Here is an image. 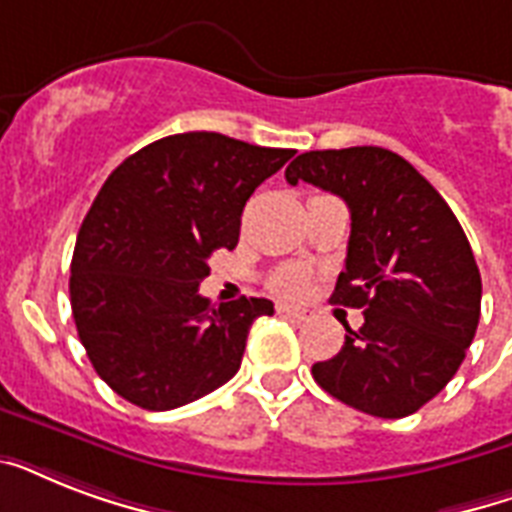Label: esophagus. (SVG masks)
<instances>
[{
  "instance_id": "1",
  "label": "esophagus",
  "mask_w": 512,
  "mask_h": 512,
  "mask_svg": "<svg viewBox=\"0 0 512 512\" xmlns=\"http://www.w3.org/2000/svg\"><path fill=\"white\" fill-rule=\"evenodd\" d=\"M279 316H284V319H292V321H305L308 319V311H303V308H295V305H279Z\"/></svg>"
}]
</instances>
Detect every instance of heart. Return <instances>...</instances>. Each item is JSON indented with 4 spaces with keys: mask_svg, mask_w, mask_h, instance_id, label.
I'll return each mask as SVG.
<instances>
[{
    "mask_svg": "<svg viewBox=\"0 0 512 512\" xmlns=\"http://www.w3.org/2000/svg\"><path fill=\"white\" fill-rule=\"evenodd\" d=\"M271 287L284 297H297L305 289V273L295 271V268H287V271H279L271 279Z\"/></svg>",
    "mask_w": 512,
    "mask_h": 512,
    "instance_id": "b5f03b06",
    "label": "heart"
}]
</instances>
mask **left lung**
Returning a JSON list of instances; mask_svg holds the SVG:
<instances>
[{
	"mask_svg": "<svg viewBox=\"0 0 512 512\" xmlns=\"http://www.w3.org/2000/svg\"><path fill=\"white\" fill-rule=\"evenodd\" d=\"M350 209L345 271L332 303L361 308L345 345L313 380L358 412L398 420L446 388L481 319L476 257L441 193L388 148L308 151L287 167Z\"/></svg>",
	"mask_w": 512,
	"mask_h": 512,
	"instance_id": "1",
	"label": "left lung"
}]
</instances>
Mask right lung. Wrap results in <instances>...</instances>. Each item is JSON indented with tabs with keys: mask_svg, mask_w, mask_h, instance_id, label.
<instances>
[{
	"mask_svg": "<svg viewBox=\"0 0 512 512\" xmlns=\"http://www.w3.org/2000/svg\"><path fill=\"white\" fill-rule=\"evenodd\" d=\"M295 156L183 132L124 159L92 201L71 260V311L95 372L148 412L207 396L239 372L265 297L212 305L209 255L239 244L241 212Z\"/></svg>",
	"mask_w": 512,
	"mask_h": 512,
	"instance_id": "right-lung-1",
	"label": "right lung"
}]
</instances>
